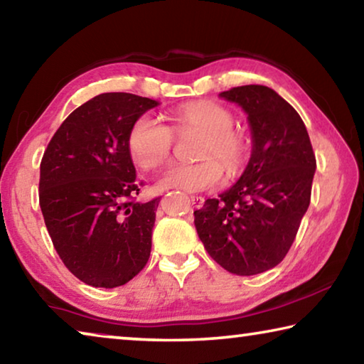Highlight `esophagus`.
<instances>
[{"label": "esophagus", "instance_id": "1", "mask_svg": "<svg viewBox=\"0 0 364 364\" xmlns=\"http://www.w3.org/2000/svg\"><path fill=\"white\" fill-rule=\"evenodd\" d=\"M191 204H193L196 208H199V207H202L204 205V197H200V196H191Z\"/></svg>", "mask_w": 364, "mask_h": 364}]
</instances>
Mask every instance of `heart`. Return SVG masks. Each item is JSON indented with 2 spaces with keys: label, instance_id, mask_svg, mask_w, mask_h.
<instances>
[{
  "label": "heart",
  "instance_id": "1",
  "mask_svg": "<svg viewBox=\"0 0 364 364\" xmlns=\"http://www.w3.org/2000/svg\"><path fill=\"white\" fill-rule=\"evenodd\" d=\"M232 125L231 110L212 101L189 102L175 109L170 115V127H165L156 117L143 114L128 132V152L138 167L152 170L170 157L175 136H184L189 132L202 133L204 138L197 151L200 162L168 165L157 176L156 188L186 193L210 191L223 181L220 161L230 173H236L247 159V139Z\"/></svg>",
  "mask_w": 364,
  "mask_h": 364
}]
</instances>
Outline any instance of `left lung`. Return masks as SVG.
<instances>
[{"label":"left lung","mask_w":364,"mask_h":364,"mask_svg":"<svg viewBox=\"0 0 364 364\" xmlns=\"http://www.w3.org/2000/svg\"><path fill=\"white\" fill-rule=\"evenodd\" d=\"M252 130V157L232 188L194 212L199 239L215 262L237 276L274 268L291 249L311 197L316 168L310 136L291 104L263 85L223 91Z\"/></svg>","instance_id":"1"}]
</instances>
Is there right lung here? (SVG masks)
I'll return each mask as SVG.
<instances>
[{
	"label": "right lung",
	"instance_id": "1",
	"mask_svg": "<svg viewBox=\"0 0 364 364\" xmlns=\"http://www.w3.org/2000/svg\"><path fill=\"white\" fill-rule=\"evenodd\" d=\"M157 101L102 93L82 104L49 141L40 164V207L60 260L85 284L119 287L146 267L160 197L136 202L128 152L133 122Z\"/></svg>",
	"mask_w": 364,
	"mask_h": 364
}]
</instances>
